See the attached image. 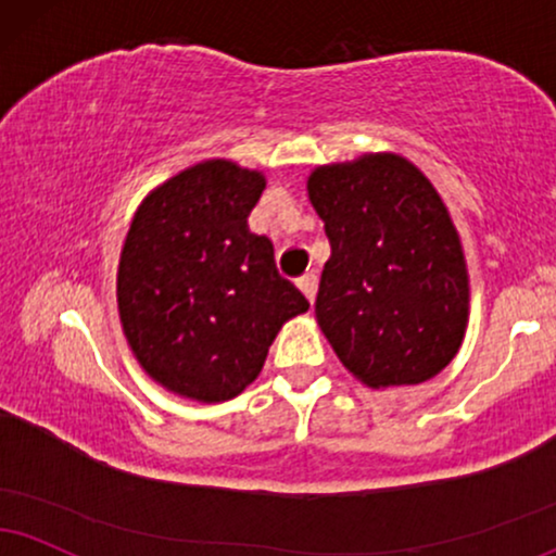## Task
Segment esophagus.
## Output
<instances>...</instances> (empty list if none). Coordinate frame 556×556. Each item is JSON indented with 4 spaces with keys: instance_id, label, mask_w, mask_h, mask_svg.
Returning a JSON list of instances; mask_svg holds the SVG:
<instances>
[{
    "instance_id": "1",
    "label": "esophagus",
    "mask_w": 556,
    "mask_h": 556,
    "mask_svg": "<svg viewBox=\"0 0 556 556\" xmlns=\"http://www.w3.org/2000/svg\"><path fill=\"white\" fill-rule=\"evenodd\" d=\"M317 283H319V278L314 276V273H306V276L299 278V289L306 299H309V304H314V299H317Z\"/></svg>"
}]
</instances>
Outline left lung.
<instances>
[{
  "instance_id": "1",
  "label": "left lung",
  "mask_w": 556,
  "mask_h": 556,
  "mask_svg": "<svg viewBox=\"0 0 556 556\" xmlns=\"http://www.w3.org/2000/svg\"><path fill=\"white\" fill-rule=\"evenodd\" d=\"M332 255L314 314L342 366L371 389L433 379L469 321L462 239L433 182L400 154H363L306 180Z\"/></svg>"
}]
</instances>
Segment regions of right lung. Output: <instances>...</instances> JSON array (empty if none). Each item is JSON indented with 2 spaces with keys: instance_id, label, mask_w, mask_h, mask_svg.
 Returning a JSON list of instances; mask_svg holds the SVG:
<instances>
[{
  "instance_id": "right-lung-1",
  "label": "right lung",
  "mask_w": 556,
  "mask_h": 556,
  "mask_svg": "<svg viewBox=\"0 0 556 556\" xmlns=\"http://www.w3.org/2000/svg\"><path fill=\"white\" fill-rule=\"evenodd\" d=\"M263 190L257 169L198 162L143 198L123 242V334L143 371L185 400L242 394L280 327L309 309L278 276L270 239L247 226Z\"/></svg>"
}]
</instances>
